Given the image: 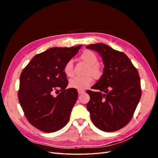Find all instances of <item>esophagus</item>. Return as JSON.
Returning a JSON list of instances; mask_svg holds the SVG:
<instances>
[{
    "instance_id": "34e87169",
    "label": "esophagus",
    "mask_w": 158,
    "mask_h": 158,
    "mask_svg": "<svg viewBox=\"0 0 158 158\" xmlns=\"http://www.w3.org/2000/svg\"><path fill=\"white\" fill-rule=\"evenodd\" d=\"M84 92H85L84 90H82V89H78V94H84Z\"/></svg>"
}]
</instances>
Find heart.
Segmentation results:
<instances>
[{
	"label": "heart",
	"mask_w": 158,
	"mask_h": 158,
	"mask_svg": "<svg viewBox=\"0 0 158 158\" xmlns=\"http://www.w3.org/2000/svg\"><path fill=\"white\" fill-rule=\"evenodd\" d=\"M80 58L89 66L85 72V74H87V75L78 76V77H74L70 80V87L76 89H84L88 88L92 83V75L94 78L98 79L101 77L102 75V70L98 64V56L93 51L90 50L84 51L81 55ZM63 70L66 76L73 77L74 76V65L73 60H69L66 62L64 66ZM90 74L92 75L91 76Z\"/></svg>",
	"instance_id": "heart-1"
}]
</instances>
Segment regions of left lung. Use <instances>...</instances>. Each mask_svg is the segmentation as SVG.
I'll return each mask as SVG.
<instances>
[{"instance_id":"1","label":"left lung","mask_w":158,"mask_h":158,"mask_svg":"<svg viewBox=\"0 0 158 158\" xmlns=\"http://www.w3.org/2000/svg\"><path fill=\"white\" fill-rule=\"evenodd\" d=\"M102 56L103 74L92 89L87 90L90 99L86 107L94 125L113 132L131 121L141 98L140 79L136 69L123 52L99 43L86 46Z\"/></svg>"}]
</instances>
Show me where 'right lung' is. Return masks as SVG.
Returning <instances> with one entry per match:
<instances>
[{
  "instance_id": "obj_1",
  "label": "right lung",
  "mask_w": 158,
  "mask_h": 158,
  "mask_svg": "<svg viewBox=\"0 0 158 158\" xmlns=\"http://www.w3.org/2000/svg\"><path fill=\"white\" fill-rule=\"evenodd\" d=\"M81 47H52L36 55L22 71L19 102L27 121L40 131L56 132L69 121L78 94L76 89H66L69 82L63 69ZM59 89L61 92L54 97Z\"/></svg>"
}]
</instances>
